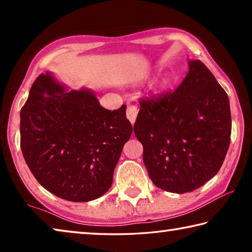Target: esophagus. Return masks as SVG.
<instances>
[{
  "instance_id": "34e87169",
  "label": "esophagus",
  "mask_w": 252,
  "mask_h": 252,
  "mask_svg": "<svg viewBox=\"0 0 252 252\" xmlns=\"http://www.w3.org/2000/svg\"><path fill=\"white\" fill-rule=\"evenodd\" d=\"M136 116H138V108L133 103H127L126 104V118L129 119V121L134 125Z\"/></svg>"
}]
</instances>
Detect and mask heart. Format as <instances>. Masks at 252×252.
I'll return each mask as SVG.
<instances>
[{"instance_id":"b5f03b06","label":"heart","mask_w":252,"mask_h":252,"mask_svg":"<svg viewBox=\"0 0 252 252\" xmlns=\"http://www.w3.org/2000/svg\"><path fill=\"white\" fill-rule=\"evenodd\" d=\"M169 84H170V78H169V76L165 75L161 80L158 81V83L156 85V90L158 92H162V91L167 90V88L169 87Z\"/></svg>"}]
</instances>
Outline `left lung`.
I'll list each match as a JSON object with an SVG mask.
<instances>
[{
  "label": "left lung",
  "instance_id": "obj_1",
  "mask_svg": "<svg viewBox=\"0 0 252 252\" xmlns=\"http://www.w3.org/2000/svg\"><path fill=\"white\" fill-rule=\"evenodd\" d=\"M133 130L152 182L168 192H191L223 163L231 135L229 97L210 70L192 60L173 92L140 100Z\"/></svg>",
  "mask_w": 252,
  "mask_h": 252
}]
</instances>
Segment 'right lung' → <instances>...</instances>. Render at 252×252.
Masks as SVG:
<instances>
[{
  "mask_svg": "<svg viewBox=\"0 0 252 252\" xmlns=\"http://www.w3.org/2000/svg\"><path fill=\"white\" fill-rule=\"evenodd\" d=\"M126 105L102 108L87 89L67 91L50 72L32 84L21 109V150L40 185L59 198L87 202L100 198L132 126Z\"/></svg>",
  "mask_w": 252,
  "mask_h": 252,
  "instance_id": "add662e5",
  "label": "right lung"
}]
</instances>
